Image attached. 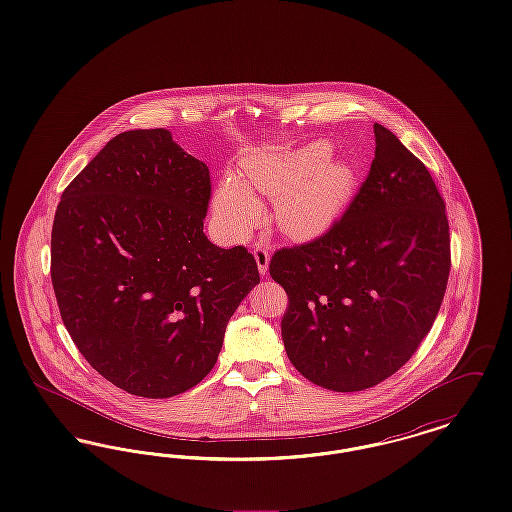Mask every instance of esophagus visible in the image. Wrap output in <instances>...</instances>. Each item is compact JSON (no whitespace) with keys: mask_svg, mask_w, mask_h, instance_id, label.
Returning a JSON list of instances; mask_svg holds the SVG:
<instances>
[{"mask_svg":"<svg viewBox=\"0 0 512 512\" xmlns=\"http://www.w3.org/2000/svg\"><path fill=\"white\" fill-rule=\"evenodd\" d=\"M253 257H255V261H257L259 272L265 276L268 270V261H270V253H268L267 247H265V245H255V247H253Z\"/></svg>","mask_w":512,"mask_h":512,"instance_id":"1","label":"esophagus"}]
</instances>
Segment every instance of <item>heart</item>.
<instances>
[{"label":"heart","instance_id":"b5f03b06","mask_svg":"<svg viewBox=\"0 0 512 512\" xmlns=\"http://www.w3.org/2000/svg\"><path fill=\"white\" fill-rule=\"evenodd\" d=\"M326 142L301 149L257 151L244 159L242 176H224L213 195L220 230L242 240L263 219L259 194L275 195L280 230L295 240H313L328 232L357 192V171L330 155Z\"/></svg>","mask_w":512,"mask_h":512}]
</instances>
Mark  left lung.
<instances>
[{
    "instance_id": "8db88e82",
    "label": "left lung",
    "mask_w": 512,
    "mask_h": 512,
    "mask_svg": "<svg viewBox=\"0 0 512 512\" xmlns=\"http://www.w3.org/2000/svg\"><path fill=\"white\" fill-rule=\"evenodd\" d=\"M370 171L317 240L278 249L292 365L332 391L368 390L405 365L438 317L451 268L445 201L424 163L374 124Z\"/></svg>"
}]
</instances>
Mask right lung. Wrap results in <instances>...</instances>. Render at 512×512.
I'll list each match as a JSON object with an SVG mask.
<instances>
[{"label":"right lung","mask_w":512,"mask_h":512,"mask_svg":"<svg viewBox=\"0 0 512 512\" xmlns=\"http://www.w3.org/2000/svg\"><path fill=\"white\" fill-rule=\"evenodd\" d=\"M205 163L165 128L115 136L65 188L51 282L84 359L117 388L165 399L217 363L226 324L259 270L244 245L203 234Z\"/></svg>","instance_id":"right-lung-1"}]
</instances>
